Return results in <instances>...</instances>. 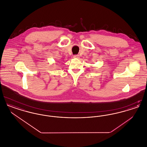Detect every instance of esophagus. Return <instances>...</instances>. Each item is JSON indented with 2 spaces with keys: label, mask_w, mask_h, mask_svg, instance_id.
I'll list each match as a JSON object with an SVG mask.
<instances>
[{
  "label": "esophagus",
  "mask_w": 147,
  "mask_h": 147,
  "mask_svg": "<svg viewBox=\"0 0 147 147\" xmlns=\"http://www.w3.org/2000/svg\"><path fill=\"white\" fill-rule=\"evenodd\" d=\"M78 57H79V55H74L73 56L74 58H78Z\"/></svg>",
  "instance_id": "obj_1"
}]
</instances>
